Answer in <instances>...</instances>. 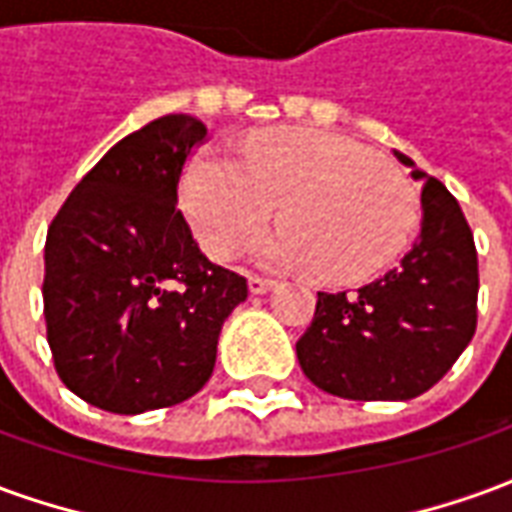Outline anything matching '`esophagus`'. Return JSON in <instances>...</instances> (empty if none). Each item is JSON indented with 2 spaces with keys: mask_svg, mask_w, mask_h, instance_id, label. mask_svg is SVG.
<instances>
[{
  "mask_svg": "<svg viewBox=\"0 0 512 512\" xmlns=\"http://www.w3.org/2000/svg\"><path fill=\"white\" fill-rule=\"evenodd\" d=\"M271 288H274V279L249 277V293H252V296H263V293H268Z\"/></svg>",
  "mask_w": 512,
  "mask_h": 512,
  "instance_id": "obj_1",
  "label": "esophagus"
}]
</instances>
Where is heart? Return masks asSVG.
Instances as JSON below:
<instances>
[{
    "label": "heart",
    "instance_id": "obj_1",
    "mask_svg": "<svg viewBox=\"0 0 512 512\" xmlns=\"http://www.w3.org/2000/svg\"><path fill=\"white\" fill-rule=\"evenodd\" d=\"M255 257L263 266H310L323 279H356L386 266L417 224V194L397 169L343 136L268 131L244 161L219 147L191 158L183 208L200 244L230 257L271 219Z\"/></svg>",
    "mask_w": 512,
    "mask_h": 512
}]
</instances>
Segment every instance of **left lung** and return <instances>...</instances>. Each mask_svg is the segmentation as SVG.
Returning a JSON list of instances; mask_svg holds the SVG:
<instances>
[{"label":"left lung","instance_id":"left-lung-1","mask_svg":"<svg viewBox=\"0 0 512 512\" xmlns=\"http://www.w3.org/2000/svg\"><path fill=\"white\" fill-rule=\"evenodd\" d=\"M422 183V222L408 255L359 290L318 293L296 343L312 384L345 400H411L455 365L477 329V249L461 205L403 153Z\"/></svg>","mask_w":512,"mask_h":512}]
</instances>
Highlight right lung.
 <instances>
[{
    "mask_svg": "<svg viewBox=\"0 0 512 512\" xmlns=\"http://www.w3.org/2000/svg\"><path fill=\"white\" fill-rule=\"evenodd\" d=\"M164 115L109 147L46 235L43 315L62 384L90 406L142 414L197 395L246 279L202 255L178 180L205 139Z\"/></svg>",
    "mask_w": 512,
    "mask_h": 512,
    "instance_id": "add662e5",
    "label": "right lung"
}]
</instances>
